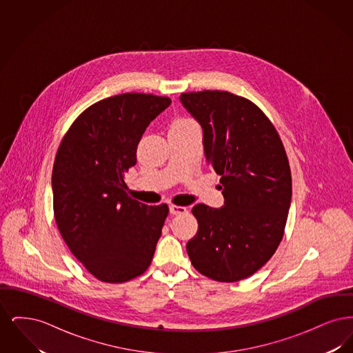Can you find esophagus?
I'll list each match as a JSON object with an SVG mask.
<instances>
[{
  "label": "esophagus",
  "instance_id": "1",
  "mask_svg": "<svg viewBox=\"0 0 353 353\" xmlns=\"http://www.w3.org/2000/svg\"><path fill=\"white\" fill-rule=\"evenodd\" d=\"M169 212H170L172 216L184 214V213H186V208H184V206H179V205H170V206H169Z\"/></svg>",
  "mask_w": 353,
  "mask_h": 353
}]
</instances>
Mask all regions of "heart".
I'll use <instances>...</instances> for the list:
<instances>
[{"label":"heart","mask_w":353,"mask_h":353,"mask_svg":"<svg viewBox=\"0 0 353 353\" xmlns=\"http://www.w3.org/2000/svg\"><path fill=\"white\" fill-rule=\"evenodd\" d=\"M185 125H193V121L188 119H179L173 123V127H185Z\"/></svg>","instance_id":"b5f03b06"}]
</instances>
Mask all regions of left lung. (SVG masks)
Segmentation results:
<instances>
[{
  "instance_id": "obj_1",
  "label": "left lung",
  "mask_w": 353,
  "mask_h": 353,
  "mask_svg": "<svg viewBox=\"0 0 353 353\" xmlns=\"http://www.w3.org/2000/svg\"><path fill=\"white\" fill-rule=\"evenodd\" d=\"M188 112L203 132L208 163L221 176L225 205L192 209L199 230L186 252L193 268L217 282H238L278 249L292 196L282 140L252 101L228 91L184 92Z\"/></svg>"
}]
</instances>
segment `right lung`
<instances>
[{
	"label": "right lung",
	"instance_id": "add662e5",
	"mask_svg": "<svg viewBox=\"0 0 353 353\" xmlns=\"http://www.w3.org/2000/svg\"><path fill=\"white\" fill-rule=\"evenodd\" d=\"M172 101L127 92L97 101L75 119L52 167V206L70 252L97 279L121 283L150 268L168 205L131 199L124 173L137 144Z\"/></svg>",
	"mask_w": 353,
	"mask_h": 353
}]
</instances>
